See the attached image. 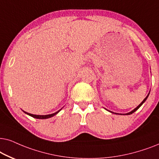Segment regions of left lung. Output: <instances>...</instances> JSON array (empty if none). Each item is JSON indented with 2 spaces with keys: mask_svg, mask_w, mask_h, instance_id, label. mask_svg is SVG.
<instances>
[{
  "mask_svg": "<svg viewBox=\"0 0 159 159\" xmlns=\"http://www.w3.org/2000/svg\"><path fill=\"white\" fill-rule=\"evenodd\" d=\"M148 95H149V94H148V96H147V97H145V98L143 99V102H142L140 103V104H139V105H138V106H137V107H136V108H135V109H134V110H133V111H131V112H129V113H126V114H125V115H130V114H132L133 113H134V112H135V111H136L137 109H139V107H140V106H141V105H143L144 102H145V100H146V99H147V98H148Z\"/></svg>",
  "mask_w": 159,
  "mask_h": 159,
  "instance_id": "obj_1",
  "label": "left lung"
}]
</instances>
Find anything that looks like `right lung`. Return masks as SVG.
Segmentation results:
<instances>
[{
    "label": "right lung",
    "mask_w": 159,
    "mask_h": 159,
    "mask_svg": "<svg viewBox=\"0 0 159 159\" xmlns=\"http://www.w3.org/2000/svg\"><path fill=\"white\" fill-rule=\"evenodd\" d=\"M60 111H60H58L57 112H56V113H52V114H49V115H45V116H39V115H33V114H31V113H27V112H25V113H27V115H29V116H32V117H33V118H39V119H46V118H51V117H52V116H54V115H56L57 113H58Z\"/></svg>",
    "instance_id": "right-lung-1"
}]
</instances>
